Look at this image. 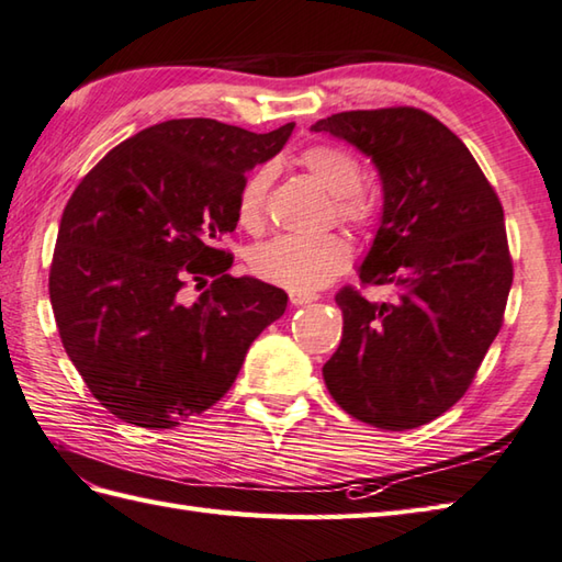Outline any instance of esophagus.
<instances>
[{
  "instance_id": "obj_1",
  "label": "esophagus",
  "mask_w": 562,
  "mask_h": 562,
  "mask_svg": "<svg viewBox=\"0 0 562 562\" xmlns=\"http://www.w3.org/2000/svg\"><path fill=\"white\" fill-rule=\"evenodd\" d=\"M316 300H318L316 292H302V290H292V292H290V302H292L294 306L312 304V302H316Z\"/></svg>"
}]
</instances>
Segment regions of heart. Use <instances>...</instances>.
I'll list each match as a JSON object with an SVG mask.
<instances>
[{"mask_svg":"<svg viewBox=\"0 0 562 562\" xmlns=\"http://www.w3.org/2000/svg\"><path fill=\"white\" fill-rule=\"evenodd\" d=\"M300 162L328 194L336 196V216L340 222L353 226L372 224V218L378 216V202L366 187H360L362 170L353 153L331 146V143H316L302 153ZM270 182V165H258L240 182L236 196V222L244 228L258 231L266 224ZM350 258H353V248L340 234H282L266 240V244L252 246L248 250V268L260 280L306 292L324 288L338 278L350 266Z\"/></svg>","mask_w":562,"mask_h":562,"instance_id":"heart-1","label":"heart"}]
</instances>
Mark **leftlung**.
Here are the masks:
<instances>
[{
	"mask_svg": "<svg viewBox=\"0 0 562 562\" xmlns=\"http://www.w3.org/2000/svg\"><path fill=\"white\" fill-rule=\"evenodd\" d=\"M312 131L375 162L382 216L358 274L394 290L390 302L336 294L344 336L324 382L358 422L424 426L468 392L502 328L514 268L499 196L465 143L422 109L340 112Z\"/></svg>",
	"mask_w": 562,
	"mask_h": 562,
	"instance_id": "8db88e82",
	"label": "left lung"
}]
</instances>
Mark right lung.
<instances>
[{"label":"right lung","instance_id":"add662e5","mask_svg":"<svg viewBox=\"0 0 562 562\" xmlns=\"http://www.w3.org/2000/svg\"><path fill=\"white\" fill-rule=\"evenodd\" d=\"M270 134L170 119L119 143L65 206L48 292L63 348L116 419L172 428L214 406L288 294L231 278L216 244L236 228L246 172L278 156ZM213 284L196 301L183 290Z\"/></svg>","mask_w":562,"mask_h":562}]
</instances>
